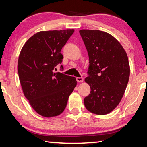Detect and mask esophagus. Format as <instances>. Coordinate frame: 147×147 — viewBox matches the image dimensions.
<instances>
[{
  "label": "esophagus",
  "mask_w": 147,
  "mask_h": 147,
  "mask_svg": "<svg viewBox=\"0 0 147 147\" xmlns=\"http://www.w3.org/2000/svg\"><path fill=\"white\" fill-rule=\"evenodd\" d=\"M76 80L78 82H82L84 81V78L82 77H77L76 78Z\"/></svg>",
  "instance_id": "esophagus-1"
}]
</instances>
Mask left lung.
<instances>
[{
    "label": "left lung",
    "instance_id": "8db88e82",
    "mask_svg": "<svg viewBox=\"0 0 147 147\" xmlns=\"http://www.w3.org/2000/svg\"><path fill=\"white\" fill-rule=\"evenodd\" d=\"M90 59L88 76L91 88L84 99L86 109L95 115L113 111L122 99L129 78L127 53L121 44L108 32L99 30L79 31Z\"/></svg>",
    "mask_w": 147,
    "mask_h": 147
}]
</instances>
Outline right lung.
Segmentation results:
<instances>
[{
    "instance_id": "add662e5",
    "label": "right lung",
    "mask_w": 147,
    "mask_h": 147,
    "mask_svg": "<svg viewBox=\"0 0 147 147\" xmlns=\"http://www.w3.org/2000/svg\"><path fill=\"white\" fill-rule=\"evenodd\" d=\"M74 31H40L28 39L20 52L18 71L23 94L44 117L61 115L77 84L75 77L54 72L63 58L61 49Z\"/></svg>"
}]
</instances>
